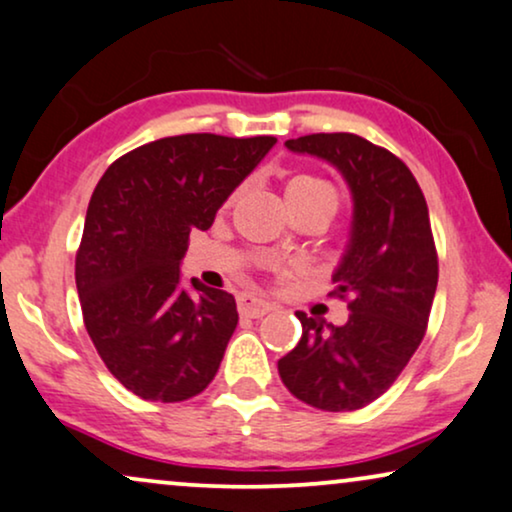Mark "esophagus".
Returning <instances> with one entry per match:
<instances>
[{
  "instance_id": "34e87169",
  "label": "esophagus",
  "mask_w": 512,
  "mask_h": 512,
  "mask_svg": "<svg viewBox=\"0 0 512 512\" xmlns=\"http://www.w3.org/2000/svg\"><path fill=\"white\" fill-rule=\"evenodd\" d=\"M271 309H274V304L257 295L245 293L238 297V312H241V316H248V319H260V316L269 314Z\"/></svg>"
}]
</instances>
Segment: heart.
<instances>
[{
	"label": "heart",
	"mask_w": 512,
	"mask_h": 512,
	"mask_svg": "<svg viewBox=\"0 0 512 512\" xmlns=\"http://www.w3.org/2000/svg\"><path fill=\"white\" fill-rule=\"evenodd\" d=\"M331 198L335 205H338V196H335V189L328 181H323L314 174H297L286 184V200L288 203H295V200H307V198Z\"/></svg>",
	"instance_id": "b5f03b06"
}]
</instances>
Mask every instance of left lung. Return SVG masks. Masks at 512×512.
I'll list each match as a JSON object with an SVG mask.
<instances>
[{
    "mask_svg": "<svg viewBox=\"0 0 512 512\" xmlns=\"http://www.w3.org/2000/svg\"><path fill=\"white\" fill-rule=\"evenodd\" d=\"M286 148L326 160L345 177L354 215L333 274L349 319L333 326L304 312L302 338L278 359L283 385L321 411H354L390 390L428 328L437 250L428 203L397 155L349 132L307 134Z\"/></svg>",
    "mask_w": 512,
    "mask_h": 512,
    "instance_id": "obj_1",
    "label": "left lung"
}]
</instances>
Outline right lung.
<instances>
[{"label": "right lung", "instance_id": "add662e5", "mask_svg": "<svg viewBox=\"0 0 512 512\" xmlns=\"http://www.w3.org/2000/svg\"><path fill=\"white\" fill-rule=\"evenodd\" d=\"M274 137L181 134L115 160L89 200L75 283L84 326L115 378L146 401H184L212 383L236 331L234 295L179 264L191 231L260 165Z\"/></svg>", "mask_w": 512, "mask_h": 512}]
</instances>
